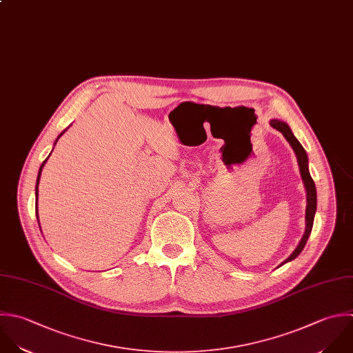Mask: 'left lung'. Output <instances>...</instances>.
<instances>
[{"label":"left lung","instance_id":"left-lung-1","mask_svg":"<svg viewBox=\"0 0 353 353\" xmlns=\"http://www.w3.org/2000/svg\"><path fill=\"white\" fill-rule=\"evenodd\" d=\"M270 125L279 130L285 139L289 141V144L292 145L296 157H297V162H299V168H300V173H301V179H303V183H304V187H305V192H307V209H305V232L299 243V246L294 249V252L290 254V257H288L281 265L286 264V263H290L293 261L304 249L310 235H311V231H312V227H314V219H315V213H316V202H318V198H316V187H315V183L311 177V173H310V168H308V155L304 150V147L301 145V143L296 139V136L293 134L290 126L281 121V119H271L270 121ZM279 265V267H281Z\"/></svg>","mask_w":353,"mask_h":353}]
</instances>
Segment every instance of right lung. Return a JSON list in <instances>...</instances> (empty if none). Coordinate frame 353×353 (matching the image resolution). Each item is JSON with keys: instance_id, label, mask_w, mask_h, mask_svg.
Returning a JSON list of instances; mask_svg holds the SVG:
<instances>
[{"instance_id": "right-lung-1", "label": "right lung", "mask_w": 353, "mask_h": 353, "mask_svg": "<svg viewBox=\"0 0 353 353\" xmlns=\"http://www.w3.org/2000/svg\"><path fill=\"white\" fill-rule=\"evenodd\" d=\"M65 130H67V129H65ZM65 130H63V132H61V133H60V134H59V136H57V139H56V140H54V144H56V143H57V140H59V139H60V137H61V134H63V133H64V132H65ZM52 151H53V150H52ZM50 154H52V152H50ZM50 154H49V157H50ZM49 157H48V158H49ZM48 158H46V159H45V161H43V162H42V165H41V168H39V170H38V176H37V183H35V209H37V201H38V184H39V179H41V172H42V169H43V166H45V163H46V161H48ZM35 214H37V220H38V225H39V219H38V212H37V213H35ZM39 228H41V225H39Z\"/></svg>"}]
</instances>
